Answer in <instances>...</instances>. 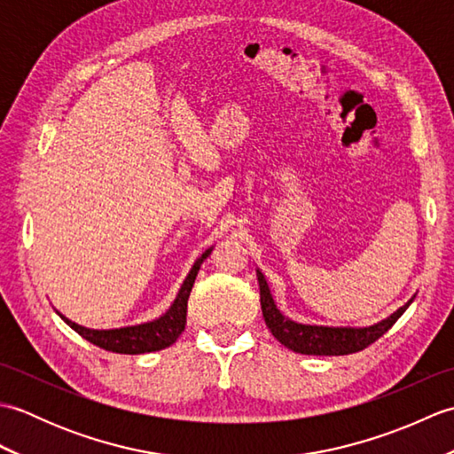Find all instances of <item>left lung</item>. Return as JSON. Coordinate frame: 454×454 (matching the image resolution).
<instances>
[{
  "label": "left lung",
  "mask_w": 454,
  "mask_h": 454,
  "mask_svg": "<svg viewBox=\"0 0 454 454\" xmlns=\"http://www.w3.org/2000/svg\"><path fill=\"white\" fill-rule=\"evenodd\" d=\"M255 273L259 283V296H262V310L269 332L275 335L278 343H283L291 351L302 355H349L364 349V347L374 343L380 335L387 333L396 324L398 317L408 310V306L418 294H413L396 312H392L388 317H384V320L372 325L302 324L294 322L283 314L275 301L271 285H269L265 275L262 273V269L257 267Z\"/></svg>",
  "instance_id": "obj_1"
}]
</instances>
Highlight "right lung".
<instances>
[{
	"label": "right lung",
	"mask_w": 454,
	"mask_h": 454,
	"mask_svg": "<svg viewBox=\"0 0 454 454\" xmlns=\"http://www.w3.org/2000/svg\"><path fill=\"white\" fill-rule=\"evenodd\" d=\"M212 247L205 249L195 263H192L189 275L183 281L176 301L171 302L166 312L161 316L153 317V320L134 324V325H122V327H111V330H91V327H85L67 320L66 316L56 310V314L62 317V320L72 327L74 332H78L83 340L90 343L101 347L105 351L113 353H122V355H140V353H150V351H160L166 349V347L173 345L177 341L181 332L185 330L187 324V301L191 294V288L195 285V278L202 262L210 255Z\"/></svg>",
	"instance_id": "right-lung-1"
}]
</instances>
